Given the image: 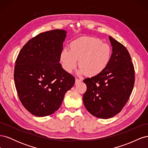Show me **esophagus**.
Wrapping results in <instances>:
<instances>
[{"label": "esophagus", "instance_id": "esophagus-1", "mask_svg": "<svg viewBox=\"0 0 148 148\" xmlns=\"http://www.w3.org/2000/svg\"><path fill=\"white\" fill-rule=\"evenodd\" d=\"M82 82V79H79V78H76L75 79V84H78L80 82Z\"/></svg>", "mask_w": 148, "mask_h": 148}]
</instances>
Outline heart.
Returning <instances> with one entry per match:
<instances>
[{
    "label": "heart",
    "mask_w": 148,
    "mask_h": 148,
    "mask_svg": "<svg viewBox=\"0 0 148 148\" xmlns=\"http://www.w3.org/2000/svg\"><path fill=\"white\" fill-rule=\"evenodd\" d=\"M111 55L110 46L102 43L101 39L82 37L70 44V50L64 49L61 51L60 60L66 72H72L79 60V73L95 76L105 70L110 61Z\"/></svg>",
    "instance_id": "1"
}]
</instances>
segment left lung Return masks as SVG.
Segmentation results:
<instances>
[{
	"mask_svg": "<svg viewBox=\"0 0 148 148\" xmlns=\"http://www.w3.org/2000/svg\"><path fill=\"white\" fill-rule=\"evenodd\" d=\"M112 53L101 73L84 79L87 90L83 96L89 113L97 118L114 117L127 104L135 84V70L130 55L123 44L109 36Z\"/></svg>",
	"mask_w": 148,
	"mask_h": 148,
	"instance_id": "1",
	"label": "left lung"
}]
</instances>
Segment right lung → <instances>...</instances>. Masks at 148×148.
<instances>
[{
    "label": "right lung",
    "instance_id": "add662e5",
    "mask_svg": "<svg viewBox=\"0 0 148 148\" xmlns=\"http://www.w3.org/2000/svg\"><path fill=\"white\" fill-rule=\"evenodd\" d=\"M66 32L53 29L31 39L15 62L14 81L21 104L31 114L45 117L60 108L75 79L63 69L60 54Z\"/></svg>",
    "mask_w": 148,
    "mask_h": 148
}]
</instances>
